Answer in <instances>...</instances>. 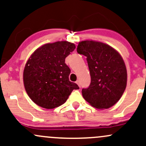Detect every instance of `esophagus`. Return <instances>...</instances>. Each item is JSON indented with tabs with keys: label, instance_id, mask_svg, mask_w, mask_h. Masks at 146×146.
<instances>
[{
	"label": "esophagus",
	"instance_id": "esophagus-1",
	"mask_svg": "<svg viewBox=\"0 0 146 146\" xmlns=\"http://www.w3.org/2000/svg\"><path fill=\"white\" fill-rule=\"evenodd\" d=\"M76 84L78 85L79 87H81V84H80V82L78 80V81H76Z\"/></svg>",
	"mask_w": 146,
	"mask_h": 146
}]
</instances>
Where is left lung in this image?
Segmentation results:
<instances>
[{
	"label": "left lung",
	"instance_id": "left-lung-1",
	"mask_svg": "<svg viewBox=\"0 0 146 146\" xmlns=\"http://www.w3.org/2000/svg\"><path fill=\"white\" fill-rule=\"evenodd\" d=\"M77 51L86 57L90 86L82 90L83 98L98 109L112 107L121 98L127 84V70L121 55L101 42H79Z\"/></svg>",
	"mask_w": 146,
	"mask_h": 146
}]
</instances>
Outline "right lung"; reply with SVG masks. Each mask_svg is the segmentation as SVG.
<instances>
[{
    "label": "right lung",
    "instance_id": "add662e5",
    "mask_svg": "<svg viewBox=\"0 0 146 146\" xmlns=\"http://www.w3.org/2000/svg\"><path fill=\"white\" fill-rule=\"evenodd\" d=\"M75 45L67 41L45 44L35 51L25 64L23 82L27 93L42 108L52 109L66 102L79 86L69 81L71 70L65 58Z\"/></svg>",
    "mask_w": 146,
    "mask_h": 146
}]
</instances>
